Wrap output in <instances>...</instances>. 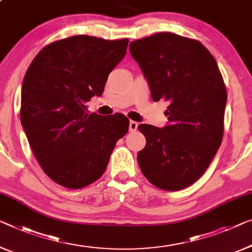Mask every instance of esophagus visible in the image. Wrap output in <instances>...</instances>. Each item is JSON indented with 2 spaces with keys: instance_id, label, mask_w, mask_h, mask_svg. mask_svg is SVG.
<instances>
[{
  "instance_id": "obj_1",
  "label": "esophagus",
  "mask_w": 252,
  "mask_h": 252,
  "mask_svg": "<svg viewBox=\"0 0 252 252\" xmlns=\"http://www.w3.org/2000/svg\"><path fill=\"white\" fill-rule=\"evenodd\" d=\"M137 129H138V122H136V121H130L129 130H130V131H136Z\"/></svg>"
}]
</instances>
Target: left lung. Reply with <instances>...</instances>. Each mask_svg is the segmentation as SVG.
Here are the masks:
<instances>
[{"label": "left lung", "mask_w": 252, "mask_h": 252, "mask_svg": "<svg viewBox=\"0 0 252 252\" xmlns=\"http://www.w3.org/2000/svg\"><path fill=\"white\" fill-rule=\"evenodd\" d=\"M154 102L168 103V125H140L139 167L157 188L178 191L197 181L222 144L227 93L219 65L199 40L158 32L130 43Z\"/></svg>", "instance_id": "obj_1"}]
</instances>
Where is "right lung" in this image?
Wrapping results in <instances>:
<instances>
[{"label": "right lung", "mask_w": 252, "mask_h": 252, "mask_svg": "<svg viewBox=\"0 0 252 252\" xmlns=\"http://www.w3.org/2000/svg\"><path fill=\"white\" fill-rule=\"evenodd\" d=\"M129 39L78 35L45 46L22 81L20 120L43 171L58 185L81 189L106 170L116 141L129 130L121 113H88Z\"/></svg>", "instance_id": "obj_1"}]
</instances>
